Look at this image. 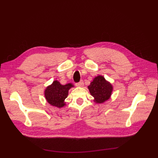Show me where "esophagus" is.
I'll return each mask as SVG.
<instances>
[{
    "label": "esophagus",
    "mask_w": 158,
    "mask_h": 158,
    "mask_svg": "<svg viewBox=\"0 0 158 158\" xmlns=\"http://www.w3.org/2000/svg\"><path fill=\"white\" fill-rule=\"evenodd\" d=\"M83 85H84V82H83L82 80H81L80 82H78V83L76 84V86H78V87H82V86H83Z\"/></svg>",
    "instance_id": "obj_1"
}]
</instances>
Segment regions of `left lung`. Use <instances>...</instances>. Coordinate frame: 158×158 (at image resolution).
Here are the masks:
<instances>
[{"label": "left lung", "mask_w": 158, "mask_h": 158, "mask_svg": "<svg viewBox=\"0 0 158 158\" xmlns=\"http://www.w3.org/2000/svg\"><path fill=\"white\" fill-rule=\"evenodd\" d=\"M88 88L90 94L94 98V101L98 103H102L108 100L113 89L111 84L101 75L95 77Z\"/></svg>", "instance_id": "obj_1"}]
</instances>
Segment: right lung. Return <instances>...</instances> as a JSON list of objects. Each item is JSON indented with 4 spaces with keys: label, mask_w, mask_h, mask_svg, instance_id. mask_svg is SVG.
<instances>
[{
    "label": "right lung",
    "mask_w": 158,
    "mask_h": 158,
    "mask_svg": "<svg viewBox=\"0 0 158 158\" xmlns=\"http://www.w3.org/2000/svg\"><path fill=\"white\" fill-rule=\"evenodd\" d=\"M74 85L71 83L62 85L57 80L53 81L50 85H48L45 90V97L50 105L52 106L61 108L65 106L64 100L69 95V90Z\"/></svg>",
    "instance_id": "1"
}]
</instances>
